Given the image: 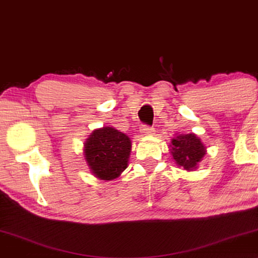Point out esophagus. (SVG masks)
<instances>
[{
	"instance_id": "obj_1",
	"label": "esophagus",
	"mask_w": 258,
	"mask_h": 258,
	"mask_svg": "<svg viewBox=\"0 0 258 258\" xmlns=\"http://www.w3.org/2000/svg\"><path fill=\"white\" fill-rule=\"evenodd\" d=\"M140 133H142L143 136H152L154 135V130L150 126H143L142 128H140Z\"/></svg>"
}]
</instances>
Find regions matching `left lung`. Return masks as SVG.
<instances>
[{
    "mask_svg": "<svg viewBox=\"0 0 258 258\" xmlns=\"http://www.w3.org/2000/svg\"><path fill=\"white\" fill-rule=\"evenodd\" d=\"M170 147L176 164L186 171L197 169L198 163L207 154V147L194 133L174 137Z\"/></svg>",
    "mask_w": 258,
    "mask_h": 258,
    "instance_id": "8db88e82",
    "label": "left lung"
}]
</instances>
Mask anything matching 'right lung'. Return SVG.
I'll list each match as a JSON object with an SVG mask.
<instances>
[{
	"instance_id": "right-lung-1",
	"label": "right lung",
	"mask_w": 258,
	"mask_h": 258,
	"mask_svg": "<svg viewBox=\"0 0 258 258\" xmlns=\"http://www.w3.org/2000/svg\"><path fill=\"white\" fill-rule=\"evenodd\" d=\"M84 146V156L91 172L101 180H113L128 165L132 142L114 127H102L92 132Z\"/></svg>"
}]
</instances>
